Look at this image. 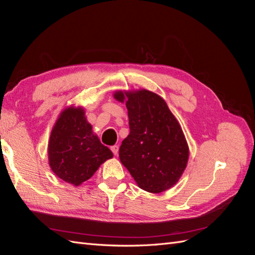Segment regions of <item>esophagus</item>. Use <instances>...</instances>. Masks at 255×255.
Segmentation results:
<instances>
[{"label": "esophagus", "instance_id": "obj_1", "mask_svg": "<svg viewBox=\"0 0 255 255\" xmlns=\"http://www.w3.org/2000/svg\"><path fill=\"white\" fill-rule=\"evenodd\" d=\"M112 151L114 153V155H118L119 153V146L118 145H113L112 146Z\"/></svg>", "mask_w": 255, "mask_h": 255}]
</instances>
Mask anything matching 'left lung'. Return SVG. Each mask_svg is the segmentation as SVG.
I'll list each match as a JSON object with an SVG mask.
<instances>
[{
	"instance_id": "left-lung-1",
	"label": "left lung",
	"mask_w": 255,
	"mask_h": 255,
	"mask_svg": "<svg viewBox=\"0 0 255 255\" xmlns=\"http://www.w3.org/2000/svg\"><path fill=\"white\" fill-rule=\"evenodd\" d=\"M126 102L129 134L119 157L139 188L159 194L173 187L187 166L189 148L179 121L163 98L146 89L115 91Z\"/></svg>"
}]
</instances>
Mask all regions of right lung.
Here are the masks:
<instances>
[{"label":"right lung","mask_w":255,"mask_h":255,"mask_svg":"<svg viewBox=\"0 0 255 255\" xmlns=\"http://www.w3.org/2000/svg\"><path fill=\"white\" fill-rule=\"evenodd\" d=\"M113 156L94 133L82 106H68L59 114L48 144L49 165L59 179L80 186Z\"/></svg>","instance_id":"right-lung-1"}]
</instances>
